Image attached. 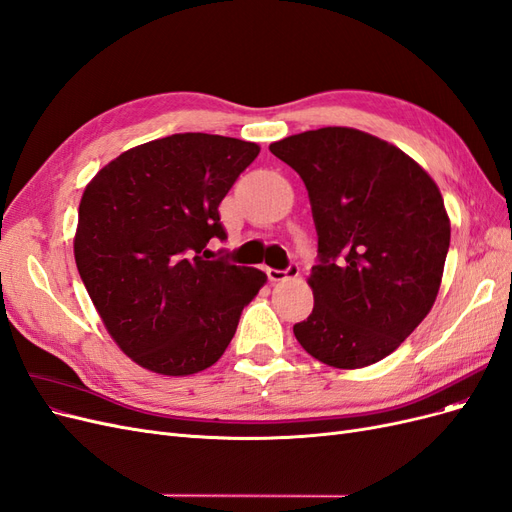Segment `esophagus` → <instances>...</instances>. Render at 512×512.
Returning <instances> with one entry per match:
<instances>
[{
    "label": "esophagus",
    "mask_w": 512,
    "mask_h": 512,
    "mask_svg": "<svg viewBox=\"0 0 512 512\" xmlns=\"http://www.w3.org/2000/svg\"><path fill=\"white\" fill-rule=\"evenodd\" d=\"M268 278L272 280V283H283V280H289V278H298L300 276V266L295 261H291L289 266L285 270H276V268H268Z\"/></svg>",
    "instance_id": "1"
}]
</instances>
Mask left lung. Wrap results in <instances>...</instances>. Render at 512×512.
<instances>
[{
  "instance_id": "obj_1",
  "label": "left lung",
  "mask_w": 512,
  "mask_h": 512,
  "mask_svg": "<svg viewBox=\"0 0 512 512\" xmlns=\"http://www.w3.org/2000/svg\"><path fill=\"white\" fill-rule=\"evenodd\" d=\"M308 189L319 249L304 351L353 370L391 355L432 310L449 253L442 195L398 146L351 127L270 144Z\"/></svg>"
}]
</instances>
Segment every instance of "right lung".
Here are the masks:
<instances>
[{
	"instance_id": "add662e5",
	"label": "right lung",
	"mask_w": 512,
	"mask_h": 512,
	"mask_svg": "<svg viewBox=\"0 0 512 512\" xmlns=\"http://www.w3.org/2000/svg\"><path fill=\"white\" fill-rule=\"evenodd\" d=\"M257 155L255 142L174 134L129 148L82 193L76 268L138 366L166 376L210 368L268 280L206 249L227 238L219 204Z\"/></svg>"
}]
</instances>
